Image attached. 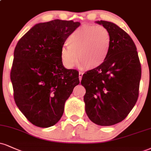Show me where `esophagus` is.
<instances>
[{"mask_svg": "<svg viewBox=\"0 0 151 151\" xmlns=\"http://www.w3.org/2000/svg\"><path fill=\"white\" fill-rule=\"evenodd\" d=\"M82 77H83V72H79V79L80 81L81 80V79H82Z\"/></svg>", "mask_w": 151, "mask_h": 151, "instance_id": "34e87169", "label": "esophagus"}]
</instances>
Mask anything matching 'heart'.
<instances>
[{"mask_svg":"<svg viewBox=\"0 0 151 151\" xmlns=\"http://www.w3.org/2000/svg\"><path fill=\"white\" fill-rule=\"evenodd\" d=\"M67 43L68 47H64L61 50L63 65L68 68H73L79 60L81 68L93 70L101 66L106 60L111 38L105 27L86 24L74 31L68 37Z\"/></svg>","mask_w":151,"mask_h":151,"instance_id":"obj_1","label":"heart"}]
</instances>
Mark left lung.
<instances>
[{
    "mask_svg": "<svg viewBox=\"0 0 151 151\" xmlns=\"http://www.w3.org/2000/svg\"><path fill=\"white\" fill-rule=\"evenodd\" d=\"M109 31L108 57L99 68L83 75L81 83L86 115L93 123L111 126L126 118L139 96L141 69L137 47L129 35L115 24L96 21Z\"/></svg>",
    "mask_w": 151,
    "mask_h": 151,
    "instance_id": "left-lung-1",
    "label": "left lung"
}]
</instances>
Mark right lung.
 Returning a JSON list of instances; mask_svg holds the SVG:
<instances>
[{
	"instance_id": "add662e5",
	"label": "right lung",
	"mask_w": 151,
	"mask_h": 151,
	"mask_svg": "<svg viewBox=\"0 0 151 151\" xmlns=\"http://www.w3.org/2000/svg\"><path fill=\"white\" fill-rule=\"evenodd\" d=\"M80 23L60 19L36 24L14 48L10 72L14 99L27 119L36 127L53 126L65 103L79 83V73L63 66L61 50Z\"/></svg>"
}]
</instances>
